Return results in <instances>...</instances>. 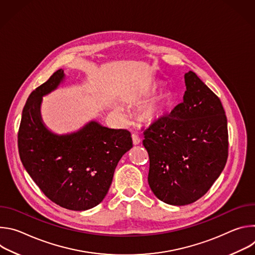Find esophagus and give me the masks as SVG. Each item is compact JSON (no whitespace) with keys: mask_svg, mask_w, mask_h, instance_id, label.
I'll list each match as a JSON object with an SVG mask.
<instances>
[{"mask_svg":"<svg viewBox=\"0 0 255 255\" xmlns=\"http://www.w3.org/2000/svg\"><path fill=\"white\" fill-rule=\"evenodd\" d=\"M132 141H133V144H134V145H138V144L141 142L140 138L138 137V135H137L136 133H133V134H132Z\"/></svg>","mask_w":255,"mask_h":255,"instance_id":"esophagus-1","label":"esophagus"}]
</instances>
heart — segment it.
I'll return each instance as SVG.
<instances>
[{"label":"heart","instance_id":"1","mask_svg":"<svg viewBox=\"0 0 255 255\" xmlns=\"http://www.w3.org/2000/svg\"><path fill=\"white\" fill-rule=\"evenodd\" d=\"M167 95L165 93H159L153 96L150 100L145 103L141 109L139 117L144 123H154L159 120L166 111L167 108ZM119 115L122 116V111L119 108L116 109Z\"/></svg>","mask_w":255,"mask_h":255}]
</instances>
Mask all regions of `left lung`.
<instances>
[{
  "label": "left lung",
  "instance_id": "left-lung-1",
  "mask_svg": "<svg viewBox=\"0 0 255 255\" xmlns=\"http://www.w3.org/2000/svg\"><path fill=\"white\" fill-rule=\"evenodd\" d=\"M184 102L144 130L148 184L162 202L185 206L202 198L228 157L227 118L220 99L190 70Z\"/></svg>",
  "mask_w": 255,
  "mask_h": 255
}]
</instances>
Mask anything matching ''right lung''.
Instances as JSON below:
<instances>
[{
	"instance_id": "obj_1",
	"label": "right lung",
	"mask_w": 255,
	"mask_h": 255,
	"mask_svg": "<svg viewBox=\"0 0 255 255\" xmlns=\"http://www.w3.org/2000/svg\"><path fill=\"white\" fill-rule=\"evenodd\" d=\"M58 69L29 96L18 132L21 161L42 193L62 208L85 211L99 205L112 184L121 157L133 146L126 129L92 121L80 131L56 135L42 123V96L63 80Z\"/></svg>"
}]
</instances>
